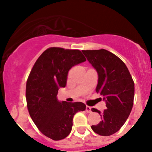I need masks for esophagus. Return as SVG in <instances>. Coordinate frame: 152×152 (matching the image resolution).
Wrapping results in <instances>:
<instances>
[{
  "mask_svg": "<svg viewBox=\"0 0 152 152\" xmlns=\"http://www.w3.org/2000/svg\"><path fill=\"white\" fill-rule=\"evenodd\" d=\"M86 112H87V113H91V108L90 106H86Z\"/></svg>",
  "mask_w": 152,
  "mask_h": 152,
  "instance_id": "34e87169",
  "label": "esophagus"
}]
</instances>
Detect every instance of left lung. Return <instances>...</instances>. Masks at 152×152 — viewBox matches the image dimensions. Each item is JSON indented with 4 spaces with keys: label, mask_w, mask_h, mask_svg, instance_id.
Returning a JSON list of instances; mask_svg holds the SVG:
<instances>
[{
    "label": "left lung",
    "mask_w": 152,
    "mask_h": 152,
    "mask_svg": "<svg viewBox=\"0 0 152 152\" xmlns=\"http://www.w3.org/2000/svg\"><path fill=\"white\" fill-rule=\"evenodd\" d=\"M98 73L96 92L102 96L106 109L98 112L102 121L91 129L100 136H110L122 127L129 118L134 99V82L125 64L106 50H83ZM101 99V98H100Z\"/></svg>",
    "instance_id": "8db88e82"
}]
</instances>
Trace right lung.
<instances>
[{
    "label": "right lung",
    "instance_id": "1",
    "mask_svg": "<svg viewBox=\"0 0 152 152\" xmlns=\"http://www.w3.org/2000/svg\"><path fill=\"white\" fill-rule=\"evenodd\" d=\"M85 61L78 50L49 48L38 58L27 79L26 99L30 116L40 132L53 140L68 137L74 115L86 110L83 102H61L57 96L59 88L66 86L72 67Z\"/></svg>",
    "mask_w": 152,
    "mask_h": 152
}]
</instances>
